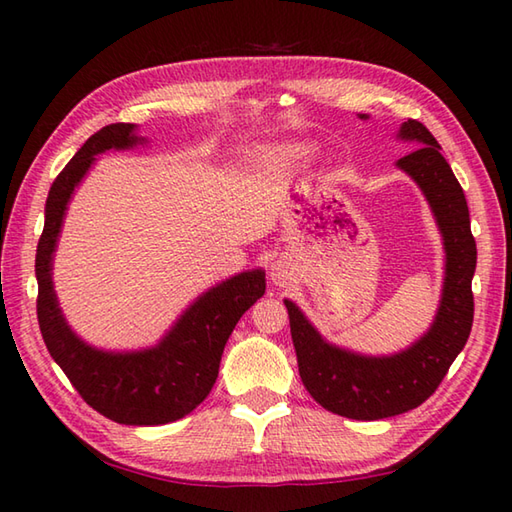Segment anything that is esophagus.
Wrapping results in <instances>:
<instances>
[{
    "instance_id": "obj_1",
    "label": "esophagus",
    "mask_w": 512,
    "mask_h": 512,
    "mask_svg": "<svg viewBox=\"0 0 512 512\" xmlns=\"http://www.w3.org/2000/svg\"><path fill=\"white\" fill-rule=\"evenodd\" d=\"M297 275V264L290 257H279L270 264V279L275 286H288Z\"/></svg>"
}]
</instances>
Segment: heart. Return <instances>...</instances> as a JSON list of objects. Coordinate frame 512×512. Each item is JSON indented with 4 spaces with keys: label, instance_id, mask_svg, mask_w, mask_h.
Here are the masks:
<instances>
[{
    "label": "heart",
    "instance_id": "b5f03b06",
    "mask_svg": "<svg viewBox=\"0 0 512 512\" xmlns=\"http://www.w3.org/2000/svg\"><path fill=\"white\" fill-rule=\"evenodd\" d=\"M288 156H290V158L308 156V149H306V147H292V149H288Z\"/></svg>",
    "mask_w": 512,
    "mask_h": 512
}]
</instances>
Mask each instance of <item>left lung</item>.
I'll use <instances>...</instances> for the list:
<instances>
[{
  "instance_id": "left-lung-1",
  "label": "left lung",
  "mask_w": 512,
  "mask_h": 512,
  "mask_svg": "<svg viewBox=\"0 0 512 512\" xmlns=\"http://www.w3.org/2000/svg\"><path fill=\"white\" fill-rule=\"evenodd\" d=\"M358 118L367 121L369 116ZM396 138L416 147L396 167L418 184L429 202L447 259L438 312L429 330L400 352L361 354L330 343L295 301L284 299L303 385L323 409L352 420L391 418L422 405L464 350L473 325L471 281L477 248L464 191L440 154L438 140L422 123L409 118Z\"/></svg>"
}]
</instances>
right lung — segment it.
Wrapping results in <instances>:
<instances>
[{"label":"right lung","instance_id":"add662e5","mask_svg":"<svg viewBox=\"0 0 512 512\" xmlns=\"http://www.w3.org/2000/svg\"><path fill=\"white\" fill-rule=\"evenodd\" d=\"M138 145H147V138L138 136V125H107L85 140L52 182L35 259L37 319L54 363L92 409L118 424L151 427L184 418L209 396L228 336L266 292V273L262 268L244 270L211 286L156 345L143 350L114 352L83 341L65 321L54 292V250L74 189L88 176L96 156Z\"/></svg>","mask_w":512,"mask_h":512}]
</instances>
